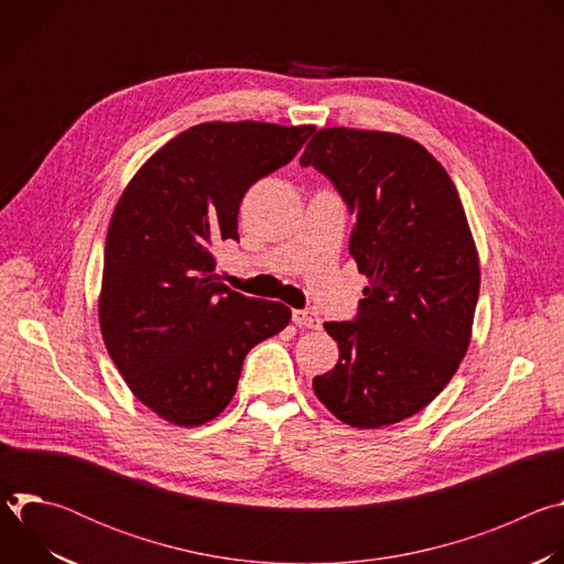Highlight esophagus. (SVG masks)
I'll return each instance as SVG.
<instances>
[{"label":"esophagus","mask_w":564,"mask_h":564,"mask_svg":"<svg viewBox=\"0 0 564 564\" xmlns=\"http://www.w3.org/2000/svg\"><path fill=\"white\" fill-rule=\"evenodd\" d=\"M292 321L301 328H321V318L316 316V312L301 307V310H292Z\"/></svg>","instance_id":"1"}]
</instances>
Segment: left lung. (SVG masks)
<instances>
[{"instance_id":"left-lung-1","label":"left lung","mask_w":564,"mask_h":564,"mask_svg":"<svg viewBox=\"0 0 564 564\" xmlns=\"http://www.w3.org/2000/svg\"><path fill=\"white\" fill-rule=\"evenodd\" d=\"M301 167L324 174L355 216L350 254L368 288L352 321H328L339 364L312 386L355 429L420 413L466 355L479 265L457 189L415 140L318 129Z\"/></svg>"}]
</instances>
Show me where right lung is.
<instances>
[{"instance_id": "right-lung-1", "label": "right lung", "mask_w": 564, "mask_h": 564, "mask_svg": "<svg viewBox=\"0 0 564 564\" xmlns=\"http://www.w3.org/2000/svg\"><path fill=\"white\" fill-rule=\"evenodd\" d=\"M314 127L196 124L155 151L124 189L105 246L100 328L131 392L155 415L198 426L236 392L246 355L290 324V307L212 276L238 240L246 192L288 165Z\"/></svg>"}]
</instances>
